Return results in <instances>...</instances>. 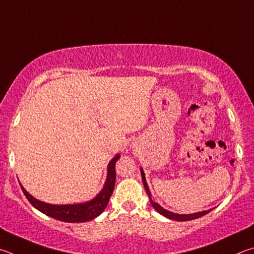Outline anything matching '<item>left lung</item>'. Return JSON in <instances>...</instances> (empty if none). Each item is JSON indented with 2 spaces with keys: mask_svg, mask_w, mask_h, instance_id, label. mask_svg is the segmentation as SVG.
<instances>
[{
  "mask_svg": "<svg viewBox=\"0 0 254 254\" xmlns=\"http://www.w3.org/2000/svg\"><path fill=\"white\" fill-rule=\"evenodd\" d=\"M141 175H142V181H143V186H144L145 188V191L147 193V195H149V199H150V202L152 206L154 207V209L159 212V213H161L164 216H167V218L171 219V220H175V221H190V220H194V219H197V218H201V216L205 215L206 213H209V211H202V212H197V213H194V214H177V213H172V212H170L168 210L163 209L162 206H160L158 203H155V202L151 199V192L149 190V187H147V183L145 181V177H144V172H143V170L141 169Z\"/></svg>",
  "mask_w": 254,
  "mask_h": 254,
  "instance_id": "1",
  "label": "left lung"
}]
</instances>
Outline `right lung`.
<instances>
[{"instance_id":"obj_1","label":"right lung","mask_w":254,"mask_h":254,"mask_svg":"<svg viewBox=\"0 0 254 254\" xmlns=\"http://www.w3.org/2000/svg\"><path fill=\"white\" fill-rule=\"evenodd\" d=\"M120 159V155H117L110 161L108 167V177L107 182L103 190L101 191L95 199L91 200L86 203L79 204H67V205H53L48 204L44 202L34 199L33 196L30 195L25 191V189L21 186V189L26 199L29 200L30 203L33 205L35 209L47 214L51 218L59 221H64V222H86V221L93 220L96 216L100 215L107 207L110 196L112 195L114 184H115V163Z\"/></svg>"}]
</instances>
